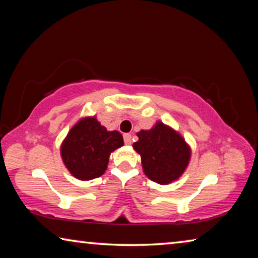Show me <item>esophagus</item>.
<instances>
[{"label":"esophagus","instance_id":"1","mask_svg":"<svg viewBox=\"0 0 258 258\" xmlns=\"http://www.w3.org/2000/svg\"><path fill=\"white\" fill-rule=\"evenodd\" d=\"M124 142L125 145H131L132 143V135L131 134H124Z\"/></svg>","mask_w":258,"mask_h":258}]
</instances>
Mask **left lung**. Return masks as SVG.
<instances>
[{
    "label": "left lung",
    "mask_w": 258,
    "mask_h": 258,
    "mask_svg": "<svg viewBox=\"0 0 258 258\" xmlns=\"http://www.w3.org/2000/svg\"><path fill=\"white\" fill-rule=\"evenodd\" d=\"M137 135L133 148L141 156L143 172L150 180L169 184L184 173L191 149L180 133L157 121L151 130H141Z\"/></svg>",
    "instance_id": "1"
}]
</instances>
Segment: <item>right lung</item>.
<instances>
[{"instance_id": "obj_1", "label": "right lung", "mask_w": 258, "mask_h": 258, "mask_svg": "<svg viewBox=\"0 0 258 258\" xmlns=\"http://www.w3.org/2000/svg\"><path fill=\"white\" fill-rule=\"evenodd\" d=\"M121 146L124 140L118 131H107L95 116L84 117L69 131L60 154L73 176L89 181L106 172L109 156Z\"/></svg>"}]
</instances>
